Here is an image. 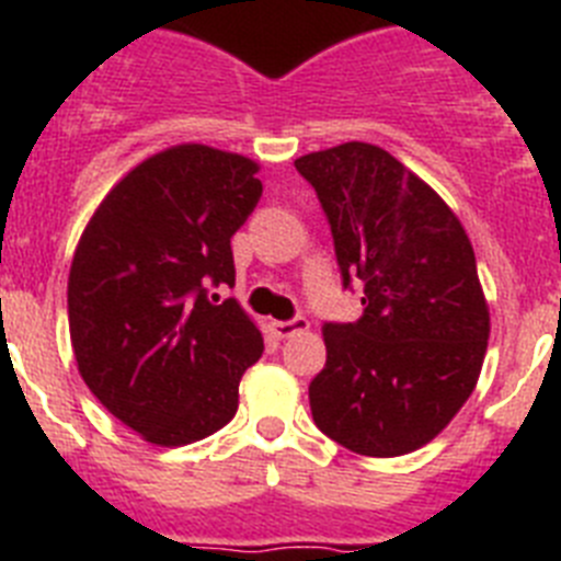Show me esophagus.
<instances>
[{
	"label": "esophagus",
	"instance_id": "1",
	"mask_svg": "<svg viewBox=\"0 0 561 561\" xmlns=\"http://www.w3.org/2000/svg\"><path fill=\"white\" fill-rule=\"evenodd\" d=\"M309 329V320H306L304 314L291 317V320H277V323H272V331H275L280 340H286V336H295L297 331H306Z\"/></svg>",
	"mask_w": 561,
	"mask_h": 561
}]
</instances>
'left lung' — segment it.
Returning a JSON list of instances; mask_svg holds the SVG:
<instances>
[{
    "label": "left lung",
    "mask_w": 561,
    "mask_h": 561,
    "mask_svg": "<svg viewBox=\"0 0 561 561\" xmlns=\"http://www.w3.org/2000/svg\"><path fill=\"white\" fill-rule=\"evenodd\" d=\"M329 219L342 289L362 286L356 323H325V368L309 404L351 453L424 447L472 396L489 309L463 227L385 148L342 142L295 160Z\"/></svg>",
    "instance_id": "obj_1"
}]
</instances>
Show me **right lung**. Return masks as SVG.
Listing matches in <instances>:
<instances>
[{"instance_id":"1","label":"right lung","mask_w":561,"mask_h":561,"mask_svg":"<svg viewBox=\"0 0 561 561\" xmlns=\"http://www.w3.org/2000/svg\"><path fill=\"white\" fill-rule=\"evenodd\" d=\"M257 165L176 146L128 171L95 210L69 270V336L103 408L160 447L221 430L264 340L236 300L230 238L264 185Z\"/></svg>"}]
</instances>
